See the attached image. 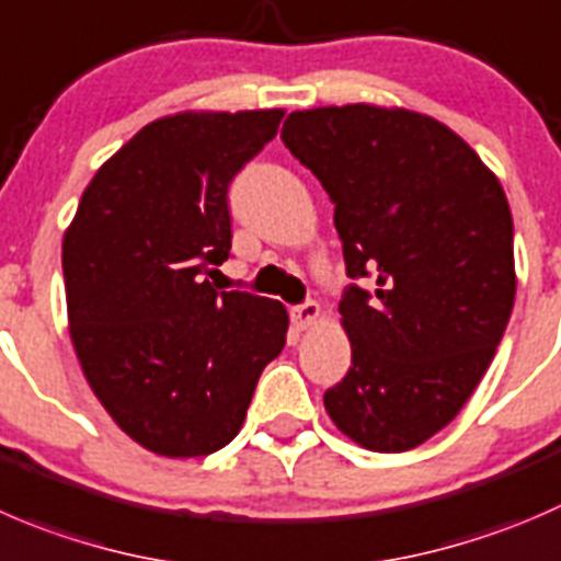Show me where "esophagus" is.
Here are the masks:
<instances>
[{"mask_svg": "<svg viewBox=\"0 0 561 561\" xmlns=\"http://www.w3.org/2000/svg\"><path fill=\"white\" fill-rule=\"evenodd\" d=\"M290 318H293V323H296V329H301V331L312 329V325L320 320V307L314 301H307V304H301V307H293Z\"/></svg>", "mask_w": 561, "mask_h": 561, "instance_id": "1", "label": "esophagus"}]
</instances>
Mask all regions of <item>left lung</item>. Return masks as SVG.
<instances>
[{
	"label": "left lung",
	"mask_w": 561,
	"mask_h": 561,
	"mask_svg": "<svg viewBox=\"0 0 561 561\" xmlns=\"http://www.w3.org/2000/svg\"><path fill=\"white\" fill-rule=\"evenodd\" d=\"M282 139L334 203L347 274L375 276L340 301L353 367L325 413L358 447L408 453L458 416L507 329L502 183L449 125L402 106L301 108Z\"/></svg>",
	"instance_id": "1"
}]
</instances>
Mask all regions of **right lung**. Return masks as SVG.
I'll return each mask as SVG.
<instances>
[{
	"mask_svg": "<svg viewBox=\"0 0 561 561\" xmlns=\"http://www.w3.org/2000/svg\"><path fill=\"white\" fill-rule=\"evenodd\" d=\"M282 108H186L98 167L62 238L68 331L114 425L161 458H199L241 431L285 347L274 298L216 293L230 257L227 188L279 130Z\"/></svg>",
	"mask_w": 561,
	"mask_h": 561,
	"instance_id": "obj_1",
	"label": "right lung"
}]
</instances>
